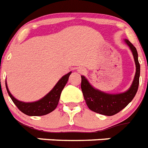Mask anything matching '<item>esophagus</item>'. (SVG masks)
<instances>
[{
  "mask_svg": "<svg viewBox=\"0 0 148 148\" xmlns=\"http://www.w3.org/2000/svg\"><path fill=\"white\" fill-rule=\"evenodd\" d=\"M77 72L79 73H81V74H84V73H86V69L83 68V67H79L77 69Z\"/></svg>",
  "mask_w": 148,
  "mask_h": 148,
  "instance_id": "esophagus-1",
  "label": "esophagus"
}]
</instances>
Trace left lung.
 Wrapping results in <instances>:
<instances>
[{"label": "left lung", "instance_id": "obj_1", "mask_svg": "<svg viewBox=\"0 0 148 148\" xmlns=\"http://www.w3.org/2000/svg\"><path fill=\"white\" fill-rule=\"evenodd\" d=\"M133 54L136 66L134 79L129 89L119 94H108L95 88L84 75H81V88L88 108L99 114L112 116L119 113L132 101L138 92L140 77V64L137 49L128 40H125Z\"/></svg>", "mask_w": 148, "mask_h": 148}]
</instances>
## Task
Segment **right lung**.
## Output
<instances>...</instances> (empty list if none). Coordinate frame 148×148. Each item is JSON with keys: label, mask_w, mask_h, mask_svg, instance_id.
<instances>
[{"label": "right lung", "mask_w": 148, "mask_h": 148, "mask_svg": "<svg viewBox=\"0 0 148 148\" xmlns=\"http://www.w3.org/2000/svg\"><path fill=\"white\" fill-rule=\"evenodd\" d=\"M71 73L72 72L63 75L58 81L57 83L56 84L53 88L47 95H45L43 98L38 101L34 102H23L15 99L8 89L7 82H6V88L9 96L12 99L13 102L18 108L20 111L29 116H42L52 112L57 107L60 101V95L66 84L67 83Z\"/></svg>", "instance_id": "right-lung-1"}]
</instances>
